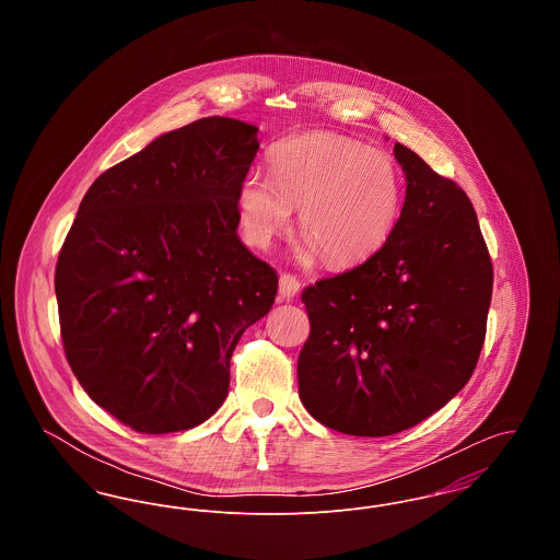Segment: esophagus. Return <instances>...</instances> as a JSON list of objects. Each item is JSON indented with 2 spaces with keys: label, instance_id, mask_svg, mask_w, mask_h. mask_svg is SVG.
I'll return each instance as SVG.
<instances>
[{
  "label": "esophagus",
  "instance_id": "esophagus-1",
  "mask_svg": "<svg viewBox=\"0 0 560 560\" xmlns=\"http://www.w3.org/2000/svg\"><path fill=\"white\" fill-rule=\"evenodd\" d=\"M300 292V281L293 275H281L279 279V295L285 300H292Z\"/></svg>",
  "mask_w": 560,
  "mask_h": 560
}]
</instances>
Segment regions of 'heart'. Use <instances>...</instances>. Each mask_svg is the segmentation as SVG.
<instances>
[{
	"mask_svg": "<svg viewBox=\"0 0 560 560\" xmlns=\"http://www.w3.org/2000/svg\"><path fill=\"white\" fill-rule=\"evenodd\" d=\"M270 176L252 170L237 190L241 229L268 247L292 222L306 240L304 258L319 252L331 267L373 256L395 231L402 208V176L382 149L331 132L293 136L270 151Z\"/></svg>",
	"mask_w": 560,
	"mask_h": 560,
	"instance_id": "1",
	"label": "heart"
}]
</instances>
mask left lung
<instances>
[{"label":"left lung","instance_id":"8db88e82","mask_svg":"<svg viewBox=\"0 0 560 560\" xmlns=\"http://www.w3.org/2000/svg\"><path fill=\"white\" fill-rule=\"evenodd\" d=\"M395 158L407 190L388 241L302 292L311 336L298 357L300 400L352 436L416 427L466 386L493 290L468 195L399 142Z\"/></svg>","mask_w":560,"mask_h":560}]
</instances>
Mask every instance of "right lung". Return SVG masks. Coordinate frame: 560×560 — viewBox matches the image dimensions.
<instances>
[{"label":"right lung","mask_w":560,"mask_h":560,"mask_svg":"<svg viewBox=\"0 0 560 560\" xmlns=\"http://www.w3.org/2000/svg\"><path fill=\"white\" fill-rule=\"evenodd\" d=\"M258 128L206 117L163 133L88 188L54 290L88 397L142 434L203 424L229 395L241 334L279 277L237 235Z\"/></svg>","instance_id":"right-lung-1"}]
</instances>
